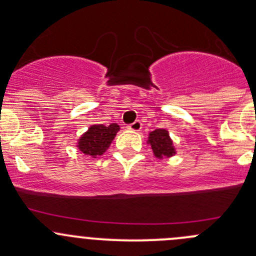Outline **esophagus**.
<instances>
[{
  "label": "esophagus",
  "instance_id": "esophagus-1",
  "mask_svg": "<svg viewBox=\"0 0 256 256\" xmlns=\"http://www.w3.org/2000/svg\"><path fill=\"white\" fill-rule=\"evenodd\" d=\"M141 128H142V124H141V121H138V120H136L135 122H132V124H130V125L126 126V128H128V130H131V131H140Z\"/></svg>",
  "mask_w": 256,
  "mask_h": 256
}]
</instances>
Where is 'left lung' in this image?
<instances>
[{"label":"left lung","mask_w":256,"mask_h":256,"mask_svg":"<svg viewBox=\"0 0 256 256\" xmlns=\"http://www.w3.org/2000/svg\"><path fill=\"white\" fill-rule=\"evenodd\" d=\"M147 144H151L152 151L157 158L172 157L176 154L174 141L170 138L168 131L164 130V128H156L154 131L150 132Z\"/></svg>","instance_id":"1"}]
</instances>
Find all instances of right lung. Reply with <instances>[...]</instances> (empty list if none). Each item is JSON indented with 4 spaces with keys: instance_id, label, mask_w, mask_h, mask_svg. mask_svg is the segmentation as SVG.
Returning <instances> with one entry per match:
<instances>
[{
    "instance_id": "obj_1",
    "label": "right lung",
    "mask_w": 256,
    "mask_h": 256,
    "mask_svg": "<svg viewBox=\"0 0 256 256\" xmlns=\"http://www.w3.org/2000/svg\"><path fill=\"white\" fill-rule=\"evenodd\" d=\"M120 126L118 124H110L109 126L92 125L79 138L76 147L86 156L96 158L109 148Z\"/></svg>"
}]
</instances>
